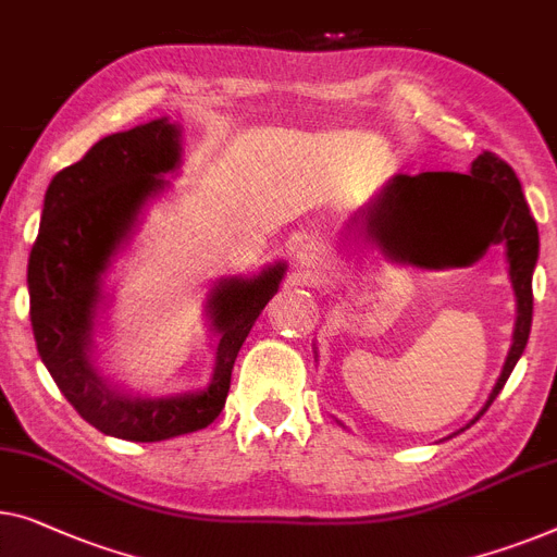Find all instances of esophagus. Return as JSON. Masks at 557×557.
Segmentation results:
<instances>
[{
    "label": "esophagus",
    "instance_id": "obj_1",
    "mask_svg": "<svg viewBox=\"0 0 557 557\" xmlns=\"http://www.w3.org/2000/svg\"><path fill=\"white\" fill-rule=\"evenodd\" d=\"M296 261L304 265V269H319L321 261H324V253L321 248L313 244V240H301L296 246Z\"/></svg>",
    "mask_w": 557,
    "mask_h": 557
}]
</instances>
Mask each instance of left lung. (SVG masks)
Listing matches in <instances>:
<instances>
[{
	"instance_id": "1",
	"label": "left lung",
	"mask_w": 557,
	"mask_h": 557,
	"mask_svg": "<svg viewBox=\"0 0 557 557\" xmlns=\"http://www.w3.org/2000/svg\"><path fill=\"white\" fill-rule=\"evenodd\" d=\"M367 231L386 256L394 261L414 263L419 269H445L449 261L426 259V248L449 233H467L487 251L490 246L505 244L510 263L512 292L518 298L512 346L507 351L503 374L490 392L485 407L470 419L472 426L487 412L503 392L507 376L528 346L533 324V271L537 263L540 238L537 223L522 196L518 175L495 152H482L472 160L467 175L459 173H419L394 175L364 208ZM455 432V434H459Z\"/></svg>"
}]
</instances>
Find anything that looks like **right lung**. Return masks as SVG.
<instances>
[{"mask_svg": "<svg viewBox=\"0 0 557 557\" xmlns=\"http://www.w3.org/2000/svg\"><path fill=\"white\" fill-rule=\"evenodd\" d=\"M181 152V125L168 117L95 143L52 178L29 253V319L39 359L85 422L127 442L181 437L221 414L233 361L286 273V263L276 261L251 278L228 276L211 288L206 313L219 351L206 389L140 397L98 372L92 334L104 276L140 225L143 208L171 188L163 175L178 171Z\"/></svg>", "mask_w": 557, "mask_h": 557, "instance_id": "right-lung-1", "label": "right lung"}]
</instances>
